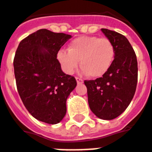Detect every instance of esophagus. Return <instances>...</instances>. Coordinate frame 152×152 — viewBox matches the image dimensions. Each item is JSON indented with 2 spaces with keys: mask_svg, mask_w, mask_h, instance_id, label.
I'll return each mask as SVG.
<instances>
[{
  "mask_svg": "<svg viewBox=\"0 0 152 152\" xmlns=\"http://www.w3.org/2000/svg\"><path fill=\"white\" fill-rule=\"evenodd\" d=\"M76 81H77V84H82L83 83V80L81 78V77H76Z\"/></svg>",
  "mask_w": 152,
  "mask_h": 152,
  "instance_id": "obj_1",
  "label": "esophagus"
}]
</instances>
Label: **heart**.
<instances>
[{
  "label": "heart",
  "instance_id": "obj_1",
  "mask_svg": "<svg viewBox=\"0 0 152 152\" xmlns=\"http://www.w3.org/2000/svg\"><path fill=\"white\" fill-rule=\"evenodd\" d=\"M115 49L107 37L82 36L68 45L66 50L58 53V60L64 71L71 75L80 61L82 72L92 77H100L107 73L115 60Z\"/></svg>",
  "mask_w": 152,
  "mask_h": 152
}]
</instances>
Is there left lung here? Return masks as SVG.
<instances>
[{
	"mask_svg": "<svg viewBox=\"0 0 152 152\" xmlns=\"http://www.w3.org/2000/svg\"><path fill=\"white\" fill-rule=\"evenodd\" d=\"M113 42L115 60L102 77L85 80L88 102L97 117L111 120L126 110L132 102L138 81V63L135 53L126 37L107 28H102Z\"/></svg>",
	"mask_w": 152,
	"mask_h": 152,
	"instance_id": "left-lung-1",
	"label": "left lung"
}]
</instances>
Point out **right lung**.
Returning a JSON list of instances; mask_svg holds the SVG:
<instances>
[{"instance_id": "add662e5", "label": "right lung", "mask_w": 152, "mask_h": 152, "mask_svg": "<svg viewBox=\"0 0 152 152\" xmlns=\"http://www.w3.org/2000/svg\"><path fill=\"white\" fill-rule=\"evenodd\" d=\"M71 37L42 28L21 40L13 59L16 84L21 101L32 116L49 124L61 122L66 99L77 85L64 74L57 55Z\"/></svg>"}]
</instances>
